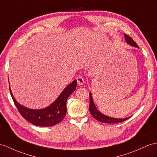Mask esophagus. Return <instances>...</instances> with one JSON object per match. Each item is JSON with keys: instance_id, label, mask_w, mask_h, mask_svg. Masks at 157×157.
I'll return each instance as SVG.
<instances>
[{"instance_id": "34e87169", "label": "esophagus", "mask_w": 157, "mask_h": 157, "mask_svg": "<svg viewBox=\"0 0 157 157\" xmlns=\"http://www.w3.org/2000/svg\"><path fill=\"white\" fill-rule=\"evenodd\" d=\"M76 81H77V84L78 85H82L84 83H85V80L82 77V76H78L77 78H76Z\"/></svg>"}]
</instances>
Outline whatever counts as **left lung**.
<instances>
[{"mask_svg": "<svg viewBox=\"0 0 157 157\" xmlns=\"http://www.w3.org/2000/svg\"><path fill=\"white\" fill-rule=\"evenodd\" d=\"M124 39L126 40V43L127 44H130L132 47H136L139 48L138 45L136 44V43L134 41L131 37L128 36L127 34H124ZM90 95V104H89V110H90V113L91 114V115L93 116L95 119H97V121L102 122V123H121V122L125 121L126 120L128 119V118L131 117H128L127 118H113L110 117H108L106 115H105L104 114L101 113L99 110L97 109L96 106H95L93 99V96H92V93H89Z\"/></svg>", "mask_w": 157, "mask_h": 157, "instance_id": "obj_1", "label": "left lung"}]
</instances>
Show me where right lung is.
I'll return each mask as SVG.
<instances>
[{"instance_id": "right-lung-1", "label": "right lung", "mask_w": 157, "mask_h": 157, "mask_svg": "<svg viewBox=\"0 0 157 157\" xmlns=\"http://www.w3.org/2000/svg\"><path fill=\"white\" fill-rule=\"evenodd\" d=\"M76 83V80L72 81L62 91L58 98L51 105L41 109H31L21 105L13 97L10 86L9 89L14 105L22 117L34 125L39 127H52L59 124L66 116L67 101L71 94L75 90Z\"/></svg>"}]
</instances>
